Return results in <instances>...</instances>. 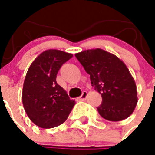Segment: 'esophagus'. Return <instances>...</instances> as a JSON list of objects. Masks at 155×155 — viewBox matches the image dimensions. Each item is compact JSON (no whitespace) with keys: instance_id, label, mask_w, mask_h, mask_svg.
Masks as SVG:
<instances>
[{"instance_id":"1","label":"esophagus","mask_w":155,"mask_h":155,"mask_svg":"<svg viewBox=\"0 0 155 155\" xmlns=\"http://www.w3.org/2000/svg\"><path fill=\"white\" fill-rule=\"evenodd\" d=\"M87 96H88V93H87L86 91H83V93H82V95H81V97L79 98V100L84 101L85 99H86Z\"/></svg>"}]
</instances>
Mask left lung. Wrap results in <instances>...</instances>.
Returning <instances> with one entry per match:
<instances>
[{
    "instance_id": "obj_1",
    "label": "left lung",
    "mask_w": 155,
    "mask_h": 155,
    "mask_svg": "<svg viewBox=\"0 0 155 155\" xmlns=\"http://www.w3.org/2000/svg\"><path fill=\"white\" fill-rule=\"evenodd\" d=\"M75 57L90 75L92 86L103 102L98 108L102 117L119 121L132 114L138 102L136 82L122 61L104 49H88Z\"/></svg>"
}]
</instances>
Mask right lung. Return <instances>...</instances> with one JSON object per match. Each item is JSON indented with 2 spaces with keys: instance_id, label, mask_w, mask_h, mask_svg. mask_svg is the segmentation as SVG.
<instances>
[{
  "instance_id": "right-lung-1",
  "label": "right lung",
  "mask_w": 155,
  "mask_h": 155,
  "mask_svg": "<svg viewBox=\"0 0 155 155\" xmlns=\"http://www.w3.org/2000/svg\"><path fill=\"white\" fill-rule=\"evenodd\" d=\"M72 57L71 53L49 49L31 63L24 82L22 101L27 115L38 127L49 129L60 126L75 104L57 83L61 66Z\"/></svg>"
}]
</instances>
